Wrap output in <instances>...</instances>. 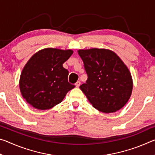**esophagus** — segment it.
I'll use <instances>...</instances> for the list:
<instances>
[{"mask_svg":"<svg viewBox=\"0 0 155 155\" xmlns=\"http://www.w3.org/2000/svg\"><path fill=\"white\" fill-rule=\"evenodd\" d=\"M80 85H81V82H80V81H77V82L75 83V85H76V87H79Z\"/></svg>","mask_w":155,"mask_h":155,"instance_id":"1","label":"esophagus"}]
</instances>
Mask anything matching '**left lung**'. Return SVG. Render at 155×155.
<instances>
[{
    "label": "left lung",
    "mask_w": 155,
    "mask_h": 155,
    "mask_svg": "<svg viewBox=\"0 0 155 155\" xmlns=\"http://www.w3.org/2000/svg\"><path fill=\"white\" fill-rule=\"evenodd\" d=\"M78 53L88 77L80 89L90 103L105 114L122 109L133 90L132 77L127 65L108 49L78 50Z\"/></svg>",
    "instance_id": "obj_1"
}]
</instances>
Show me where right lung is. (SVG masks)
Returning a JSON list of instances; mask_svg holds the SVG:
<instances>
[{
    "label": "right lung",
    "mask_w": 155,
    "mask_h": 155,
    "mask_svg": "<svg viewBox=\"0 0 155 155\" xmlns=\"http://www.w3.org/2000/svg\"><path fill=\"white\" fill-rule=\"evenodd\" d=\"M72 53V50L47 48L31 57L19 82L20 92L28 104L37 109H49L75 87L68 82V71L63 67Z\"/></svg>",
    "instance_id": "add662e5"
}]
</instances>
